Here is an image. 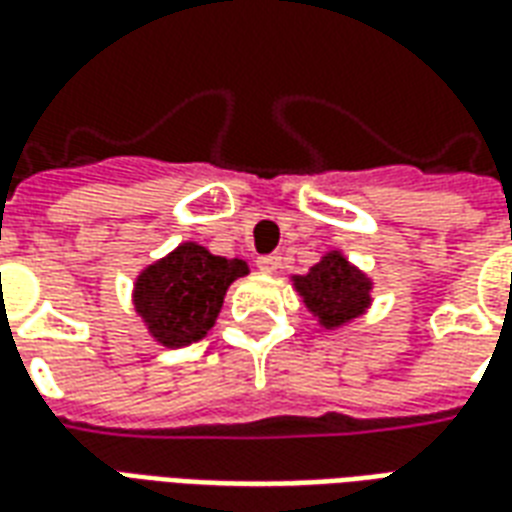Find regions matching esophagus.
Returning <instances> with one entry per match:
<instances>
[{
    "label": "esophagus",
    "mask_w": 512,
    "mask_h": 512,
    "mask_svg": "<svg viewBox=\"0 0 512 512\" xmlns=\"http://www.w3.org/2000/svg\"><path fill=\"white\" fill-rule=\"evenodd\" d=\"M256 264H259L261 272H278L280 256H278V253H270V256H259V259H256Z\"/></svg>",
    "instance_id": "esophagus-1"
}]
</instances>
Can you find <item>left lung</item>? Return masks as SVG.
Instances as JSON below:
<instances>
[{
    "instance_id": "left-lung-1",
    "label": "left lung",
    "mask_w": 512,
    "mask_h": 512,
    "mask_svg": "<svg viewBox=\"0 0 512 512\" xmlns=\"http://www.w3.org/2000/svg\"><path fill=\"white\" fill-rule=\"evenodd\" d=\"M294 288L324 329H340L370 307L372 280L340 251H329L307 275H294Z\"/></svg>"
}]
</instances>
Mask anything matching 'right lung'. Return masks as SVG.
<instances>
[{
  "label": "right lung",
  "mask_w": 512,
  "mask_h": 512,
  "mask_svg": "<svg viewBox=\"0 0 512 512\" xmlns=\"http://www.w3.org/2000/svg\"><path fill=\"white\" fill-rule=\"evenodd\" d=\"M242 275H248L242 259L213 256L197 242H183L137 275L134 310L156 343L183 348L213 329L226 288Z\"/></svg>",
  "instance_id": "right-lung-1"
}]
</instances>
